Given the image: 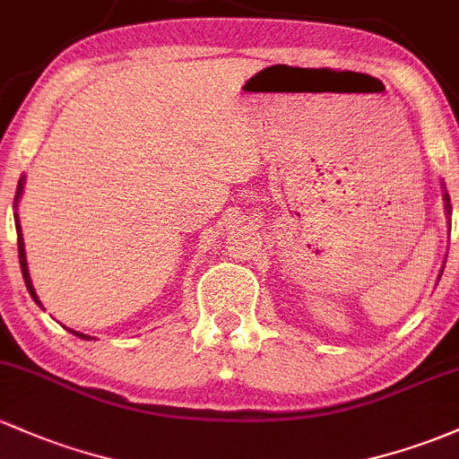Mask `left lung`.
Wrapping results in <instances>:
<instances>
[{
	"instance_id": "left-lung-1",
	"label": "left lung",
	"mask_w": 459,
	"mask_h": 459,
	"mask_svg": "<svg viewBox=\"0 0 459 459\" xmlns=\"http://www.w3.org/2000/svg\"><path fill=\"white\" fill-rule=\"evenodd\" d=\"M445 210H446V214H451V199H448L446 192H445Z\"/></svg>"
}]
</instances>
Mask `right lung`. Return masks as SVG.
<instances>
[{"label": "right lung", "mask_w": 459, "mask_h": 459, "mask_svg": "<svg viewBox=\"0 0 459 459\" xmlns=\"http://www.w3.org/2000/svg\"><path fill=\"white\" fill-rule=\"evenodd\" d=\"M23 181H26V177H22L17 184V195H14V228H17V245H19V264H22V273H23V280H26V287H28V293H30V298L34 302L41 307V299L37 298V293H34V287H32V280H30V273H28V260H26V249H23V234H22V223H19V214H17V204L19 199H22L23 195ZM70 330V328H67ZM72 334H76V337L81 339H93L90 334H82L78 333V330H70Z\"/></svg>", "instance_id": "right-lung-1"}]
</instances>
